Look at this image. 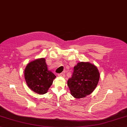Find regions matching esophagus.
I'll return each instance as SVG.
<instances>
[{
  "label": "esophagus",
  "mask_w": 127,
  "mask_h": 127,
  "mask_svg": "<svg viewBox=\"0 0 127 127\" xmlns=\"http://www.w3.org/2000/svg\"><path fill=\"white\" fill-rule=\"evenodd\" d=\"M58 76H60V77H64L65 76V73H64V72H62L60 74H58Z\"/></svg>",
  "instance_id": "1"
}]
</instances>
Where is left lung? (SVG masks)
<instances>
[{
  "label": "left lung",
  "mask_w": 127,
  "mask_h": 127,
  "mask_svg": "<svg viewBox=\"0 0 127 127\" xmlns=\"http://www.w3.org/2000/svg\"><path fill=\"white\" fill-rule=\"evenodd\" d=\"M100 73L96 66L89 62H79L74 67L72 77L67 80L71 94L77 99L92 93L99 80Z\"/></svg>",
  "instance_id": "obj_1"
}]
</instances>
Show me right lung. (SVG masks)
Instances as JSON below:
<instances>
[{
  "label": "right lung",
  "mask_w": 127,
  "mask_h": 127,
  "mask_svg": "<svg viewBox=\"0 0 127 127\" xmlns=\"http://www.w3.org/2000/svg\"><path fill=\"white\" fill-rule=\"evenodd\" d=\"M24 74L29 88L38 95L46 93L56 78V76L48 70L44 58L29 63L25 68Z\"/></svg>",
  "instance_id": "right-lung-1"
}]
</instances>
